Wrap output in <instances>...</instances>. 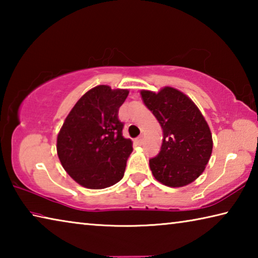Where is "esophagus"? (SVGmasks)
I'll use <instances>...</instances> for the list:
<instances>
[{"instance_id": "esophagus-1", "label": "esophagus", "mask_w": 258, "mask_h": 258, "mask_svg": "<svg viewBox=\"0 0 258 258\" xmlns=\"http://www.w3.org/2000/svg\"><path fill=\"white\" fill-rule=\"evenodd\" d=\"M135 142H137V145H142V142H143V137H139V138H137L135 139Z\"/></svg>"}]
</instances>
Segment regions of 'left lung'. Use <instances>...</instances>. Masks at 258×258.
<instances>
[{
    "label": "left lung",
    "instance_id": "obj_1",
    "mask_svg": "<svg viewBox=\"0 0 258 258\" xmlns=\"http://www.w3.org/2000/svg\"><path fill=\"white\" fill-rule=\"evenodd\" d=\"M141 97L163 128L159 154L149 160L155 178L172 187L194 182L213 150L211 130L202 112L185 94L169 86L158 93L143 90Z\"/></svg>",
    "mask_w": 258,
    "mask_h": 258
}]
</instances>
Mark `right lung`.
<instances>
[{
	"label": "right lung",
	"mask_w": 258,
	"mask_h": 258,
	"mask_svg": "<svg viewBox=\"0 0 258 258\" xmlns=\"http://www.w3.org/2000/svg\"><path fill=\"white\" fill-rule=\"evenodd\" d=\"M127 95V90L95 86L68 113L56 139V152L64 171L82 186L104 189L123 178L133 150L118 119Z\"/></svg>",
	"instance_id": "1"
}]
</instances>
